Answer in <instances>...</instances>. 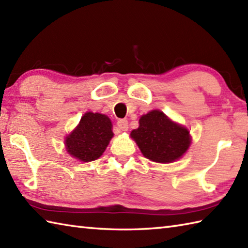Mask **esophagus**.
<instances>
[{
    "label": "esophagus",
    "instance_id": "1",
    "mask_svg": "<svg viewBox=\"0 0 248 248\" xmlns=\"http://www.w3.org/2000/svg\"><path fill=\"white\" fill-rule=\"evenodd\" d=\"M117 125H118V128H119L120 130L127 131L128 128H129L128 120H127V119H119V120L117 121Z\"/></svg>",
    "mask_w": 248,
    "mask_h": 248
}]
</instances>
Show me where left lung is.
<instances>
[{
	"label": "left lung",
	"mask_w": 248,
	"mask_h": 248,
	"mask_svg": "<svg viewBox=\"0 0 248 248\" xmlns=\"http://www.w3.org/2000/svg\"><path fill=\"white\" fill-rule=\"evenodd\" d=\"M140 152L155 162L170 163L181 158L190 145L189 131L170 120L162 111L152 110L131 132Z\"/></svg>",
	"instance_id": "1"
}]
</instances>
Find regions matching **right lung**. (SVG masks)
<instances>
[{"label": "right lung", "instance_id": "1", "mask_svg": "<svg viewBox=\"0 0 248 248\" xmlns=\"http://www.w3.org/2000/svg\"><path fill=\"white\" fill-rule=\"evenodd\" d=\"M111 138V123L108 116L89 111L82 116L77 128L66 138L65 145L73 157L89 162L104 153Z\"/></svg>", "mask_w": 248, "mask_h": 248}]
</instances>
